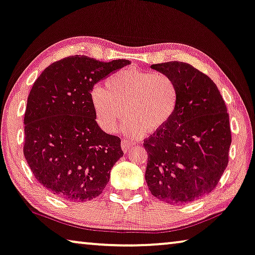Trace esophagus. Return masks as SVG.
I'll return each instance as SVG.
<instances>
[{
  "label": "esophagus",
  "instance_id": "obj_1",
  "mask_svg": "<svg viewBox=\"0 0 255 255\" xmlns=\"http://www.w3.org/2000/svg\"><path fill=\"white\" fill-rule=\"evenodd\" d=\"M121 146H122V149L124 152H128L133 147V142L130 140L124 139V140H122V142H121Z\"/></svg>",
  "mask_w": 255,
  "mask_h": 255
}]
</instances>
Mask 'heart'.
<instances>
[{
  "instance_id": "1",
  "label": "heart",
  "mask_w": 255,
  "mask_h": 255,
  "mask_svg": "<svg viewBox=\"0 0 255 255\" xmlns=\"http://www.w3.org/2000/svg\"><path fill=\"white\" fill-rule=\"evenodd\" d=\"M106 90L90 92L96 120L106 132H115L123 116V130L131 136L151 133L172 119L179 103V88L173 77L136 68L122 69L105 82Z\"/></svg>"
}]
</instances>
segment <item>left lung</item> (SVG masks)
Listing matches in <instances>:
<instances>
[{
	"instance_id": "obj_1",
	"label": "left lung",
	"mask_w": 255,
	"mask_h": 255,
	"mask_svg": "<svg viewBox=\"0 0 255 255\" xmlns=\"http://www.w3.org/2000/svg\"><path fill=\"white\" fill-rule=\"evenodd\" d=\"M151 68L174 78L179 103L172 119L144 140V178L156 198L186 204L210 194L228 165L229 115L214 82L194 66L168 61Z\"/></svg>"
}]
</instances>
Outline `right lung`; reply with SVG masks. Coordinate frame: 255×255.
<instances>
[{
    "mask_svg": "<svg viewBox=\"0 0 255 255\" xmlns=\"http://www.w3.org/2000/svg\"><path fill=\"white\" fill-rule=\"evenodd\" d=\"M70 56L43 70L25 112L23 155L35 179L57 197L85 202L99 196L123 156L121 139L98 125L90 92L111 73L130 65Z\"/></svg>",
    "mask_w": 255,
    "mask_h": 255,
    "instance_id": "add662e5",
    "label": "right lung"
}]
</instances>
